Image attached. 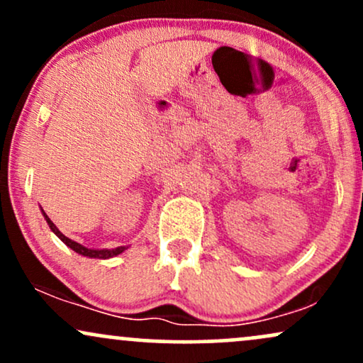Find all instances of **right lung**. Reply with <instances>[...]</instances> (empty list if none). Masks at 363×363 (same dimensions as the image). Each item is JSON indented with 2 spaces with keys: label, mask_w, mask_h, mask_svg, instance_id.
<instances>
[{
  "label": "right lung",
  "mask_w": 363,
  "mask_h": 363,
  "mask_svg": "<svg viewBox=\"0 0 363 363\" xmlns=\"http://www.w3.org/2000/svg\"><path fill=\"white\" fill-rule=\"evenodd\" d=\"M40 211H43V215H44L45 222H48L49 228H51V230L54 232V234H56L57 237H60V239L62 240V242H65L66 245H68L69 249H73L74 252L82 254V256H85V257H94V259H109V257L119 256V254H123V252L126 251V249H128V245H121V247H114V249H90V247H85V245H82V244L74 242V240L68 239V237H66L65 234H62V232L60 230V228H57L56 225H54V223L51 222V218H49V216L45 215V211L43 210V208H40Z\"/></svg>",
  "instance_id": "add662e5"
}]
</instances>
